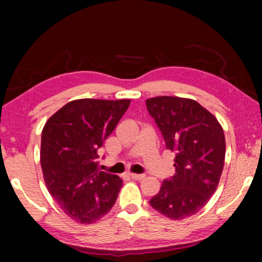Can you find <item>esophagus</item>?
Masks as SVG:
<instances>
[{
    "mask_svg": "<svg viewBox=\"0 0 262 262\" xmlns=\"http://www.w3.org/2000/svg\"><path fill=\"white\" fill-rule=\"evenodd\" d=\"M128 175H130V178L134 179V180H143V179L145 178L144 174H134V173H130Z\"/></svg>",
    "mask_w": 262,
    "mask_h": 262,
    "instance_id": "1",
    "label": "esophagus"
}]
</instances>
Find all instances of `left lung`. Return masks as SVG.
Masks as SVG:
<instances>
[{
  "instance_id": "left-lung-1",
  "label": "left lung",
  "mask_w": 262,
  "mask_h": 262,
  "mask_svg": "<svg viewBox=\"0 0 262 262\" xmlns=\"http://www.w3.org/2000/svg\"><path fill=\"white\" fill-rule=\"evenodd\" d=\"M146 108L175 154V174L164 180L150 205L170 220L191 217L206 205L223 171L225 137L217 118L192 99L156 96Z\"/></svg>"
}]
</instances>
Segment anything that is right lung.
<instances>
[{
  "mask_svg": "<svg viewBox=\"0 0 262 262\" xmlns=\"http://www.w3.org/2000/svg\"><path fill=\"white\" fill-rule=\"evenodd\" d=\"M131 100L80 99L49 118L41 132L40 164L50 194L78 223L110 212L123 180L100 171L99 149L116 128Z\"/></svg>",
  "mask_w": 262,
  "mask_h": 262,
  "instance_id": "add662e5",
  "label": "right lung"
}]
</instances>
